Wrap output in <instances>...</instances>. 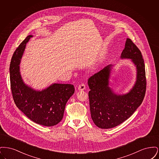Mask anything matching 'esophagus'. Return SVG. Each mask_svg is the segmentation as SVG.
Wrapping results in <instances>:
<instances>
[{
	"label": "esophagus",
	"mask_w": 159,
	"mask_h": 159,
	"mask_svg": "<svg viewBox=\"0 0 159 159\" xmlns=\"http://www.w3.org/2000/svg\"><path fill=\"white\" fill-rule=\"evenodd\" d=\"M85 88H86V85H85L84 83H81V84L79 86L78 89H79V90H80V91H83V90H84V89H85Z\"/></svg>",
	"instance_id": "obj_1"
}]
</instances>
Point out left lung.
<instances>
[{
    "mask_svg": "<svg viewBox=\"0 0 159 159\" xmlns=\"http://www.w3.org/2000/svg\"><path fill=\"white\" fill-rule=\"evenodd\" d=\"M121 58L132 59L137 69L136 83L127 94L117 95L108 86L111 65L88 79L91 117L100 128H112L127 120L141 104L145 97L147 80L144 59L139 48L130 39L126 40Z\"/></svg>",
    "mask_w": 159,
    "mask_h": 159,
    "instance_id": "1",
    "label": "left lung"
}]
</instances>
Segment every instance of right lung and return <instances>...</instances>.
Segmentation results:
<instances>
[{
	"instance_id": "obj_1",
	"label": "right lung",
	"mask_w": 159,
	"mask_h": 159,
	"mask_svg": "<svg viewBox=\"0 0 159 159\" xmlns=\"http://www.w3.org/2000/svg\"><path fill=\"white\" fill-rule=\"evenodd\" d=\"M32 37L25 38L12 55L9 67L11 89L15 105L28 118L39 125L52 126L62 119L66 103L75 89L71 84L54 83L36 91L24 83L19 65L25 44Z\"/></svg>"
}]
</instances>
